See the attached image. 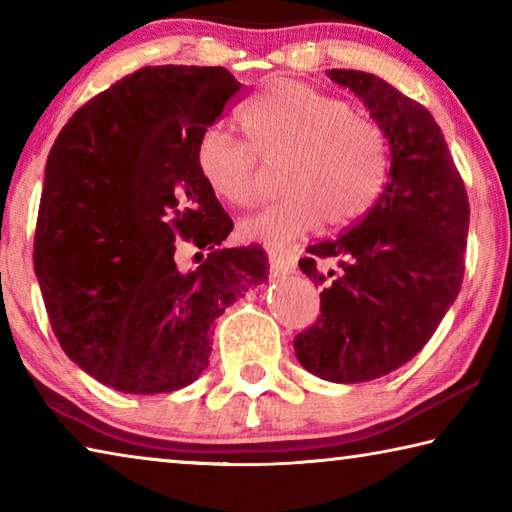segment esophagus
I'll return each instance as SVG.
<instances>
[{
    "mask_svg": "<svg viewBox=\"0 0 512 512\" xmlns=\"http://www.w3.org/2000/svg\"><path fill=\"white\" fill-rule=\"evenodd\" d=\"M268 262H271V275L273 277L289 275V273H293V268H296L293 259L287 253H282V250H271V253H268Z\"/></svg>",
    "mask_w": 512,
    "mask_h": 512,
    "instance_id": "obj_1",
    "label": "esophagus"
}]
</instances>
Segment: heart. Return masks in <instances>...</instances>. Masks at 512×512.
Returning a JSON list of instances; mask_svg holds the SVG:
<instances>
[{"label":"heart","instance_id":"heart-1","mask_svg":"<svg viewBox=\"0 0 512 512\" xmlns=\"http://www.w3.org/2000/svg\"><path fill=\"white\" fill-rule=\"evenodd\" d=\"M246 142L219 128L198 137L196 171L210 194L230 207H248L266 167L282 164L280 201L241 221V235L280 248L320 223L341 228L361 219L388 180L386 133L354 115L350 103L300 81H275L239 112Z\"/></svg>","mask_w":512,"mask_h":512}]
</instances>
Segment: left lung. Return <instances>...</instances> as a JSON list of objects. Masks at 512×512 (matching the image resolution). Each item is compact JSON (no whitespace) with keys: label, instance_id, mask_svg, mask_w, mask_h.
<instances>
[{"label":"left lung","instance_id":"1","mask_svg":"<svg viewBox=\"0 0 512 512\" xmlns=\"http://www.w3.org/2000/svg\"><path fill=\"white\" fill-rule=\"evenodd\" d=\"M386 133L388 183L368 214L332 241L309 246L298 266L323 287L320 316L293 341L309 370L334 384L388 375L418 354L454 305L470 230L461 173L431 112L391 83L329 69ZM336 261L325 274L322 264Z\"/></svg>","mask_w":512,"mask_h":512}]
</instances>
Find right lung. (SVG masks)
<instances>
[{
	"label": "right lung",
	"instance_id": "add662e5",
	"mask_svg": "<svg viewBox=\"0 0 512 512\" xmlns=\"http://www.w3.org/2000/svg\"><path fill=\"white\" fill-rule=\"evenodd\" d=\"M239 90L225 67H144L76 110L51 146L33 268L60 348L115 391L194 384L214 320L268 280L259 246L216 248L232 219L194 164ZM178 238L211 250L196 272L175 266Z\"/></svg>",
	"mask_w": 512,
	"mask_h": 512
}]
</instances>
